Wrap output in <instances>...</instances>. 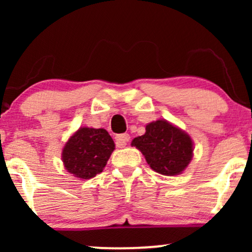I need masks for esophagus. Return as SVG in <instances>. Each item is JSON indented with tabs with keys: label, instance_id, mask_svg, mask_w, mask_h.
<instances>
[{
	"label": "esophagus",
	"instance_id": "esophagus-1",
	"mask_svg": "<svg viewBox=\"0 0 252 252\" xmlns=\"http://www.w3.org/2000/svg\"><path fill=\"white\" fill-rule=\"evenodd\" d=\"M115 138H116V146L118 148H123V147H126V143L129 142L130 136L129 134H121L117 135Z\"/></svg>",
	"mask_w": 252,
	"mask_h": 252
}]
</instances>
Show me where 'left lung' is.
Wrapping results in <instances>:
<instances>
[{"label": "left lung", "mask_w": 252, "mask_h": 252, "mask_svg": "<svg viewBox=\"0 0 252 252\" xmlns=\"http://www.w3.org/2000/svg\"><path fill=\"white\" fill-rule=\"evenodd\" d=\"M146 158L150 168L162 175H179L186 169L193 158L190 136L166 120L147 124L146 132L132 140Z\"/></svg>", "instance_id": "left-lung-1"}]
</instances>
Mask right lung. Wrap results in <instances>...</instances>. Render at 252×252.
Returning a JSON list of instances; mask_svg holds the SVG:
<instances>
[{"instance_id": "1", "label": "right lung", "mask_w": 252, "mask_h": 252, "mask_svg": "<svg viewBox=\"0 0 252 252\" xmlns=\"http://www.w3.org/2000/svg\"><path fill=\"white\" fill-rule=\"evenodd\" d=\"M115 143L105 129L79 128L63 148V167L77 178L88 180L103 172Z\"/></svg>"}]
</instances>
